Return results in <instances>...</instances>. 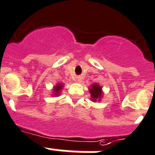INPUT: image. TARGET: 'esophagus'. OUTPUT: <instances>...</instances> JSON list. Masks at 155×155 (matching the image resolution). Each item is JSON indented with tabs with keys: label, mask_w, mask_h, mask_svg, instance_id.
I'll use <instances>...</instances> for the list:
<instances>
[{
	"label": "esophagus",
	"mask_w": 155,
	"mask_h": 155,
	"mask_svg": "<svg viewBox=\"0 0 155 155\" xmlns=\"http://www.w3.org/2000/svg\"><path fill=\"white\" fill-rule=\"evenodd\" d=\"M76 81H77L78 83H80V82H82V79L80 77H78L77 79H76Z\"/></svg>",
	"instance_id": "1"
}]
</instances>
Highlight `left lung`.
Masks as SVG:
<instances>
[{
	"mask_svg": "<svg viewBox=\"0 0 155 155\" xmlns=\"http://www.w3.org/2000/svg\"><path fill=\"white\" fill-rule=\"evenodd\" d=\"M88 90L91 94V101H93V102L101 101V99L103 97V91H102V87L99 85V84L95 83L92 84L88 88Z\"/></svg>",
	"mask_w": 155,
	"mask_h": 155,
	"instance_id": "obj_1",
	"label": "left lung"
}]
</instances>
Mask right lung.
<instances>
[{
  "mask_svg": "<svg viewBox=\"0 0 155 155\" xmlns=\"http://www.w3.org/2000/svg\"><path fill=\"white\" fill-rule=\"evenodd\" d=\"M63 84L62 83H58L56 85L54 86L53 88V93H52V96H59L60 95V93L62 92V88H63Z\"/></svg>",
  "mask_w": 155,
  "mask_h": 155,
  "instance_id": "right-lung-1",
  "label": "right lung"
}]
</instances>
